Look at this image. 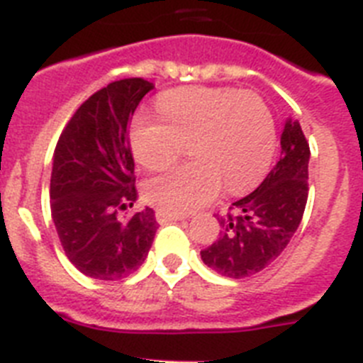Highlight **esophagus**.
<instances>
[{
    "mask_svg": "<svg viewBox=\"0 0 363 363\" xmlns=\"http://www.w3.org/2000/svg\"><path fill=\"white\" fill-rule=\"evenodd\" d=\"M156 220H158L160 223H169V221L185 220V216H182V214L167 213V211H163V209H156Z\"/></svg>",
    "mask_w": 363,
    "mask_h": 363,
    "instance_id": "esophagus-1",
    "label": "esophagus"
}]
</instances>
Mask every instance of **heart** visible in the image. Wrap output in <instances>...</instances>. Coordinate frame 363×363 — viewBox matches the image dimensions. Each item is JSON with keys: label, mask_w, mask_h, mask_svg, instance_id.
<instances>
[{"label": "heart", "mask_w": 363, "mask_h": 363, "mask_svg": "<svg viewBox=\"0 0 363 363\" xmlns=\"http://www.w3.org/2000/svg\"><path fill=\"white\" fill-rule=\"evenodd\" d=\"M162 120L142 114L130 129L136 160L160 171L178 158L185 143L194 162L154 176L145 198L172 214L198 209L213 200L221 184L230 194L255 187L267 172L277 149L274 120L259 96L236 89L191 86L158 99Z\"/></svg>", "instance_id": "b5f03b06"}]
</instances>
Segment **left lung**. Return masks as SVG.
<instances>
[{
  "mask_svg": "<svg viewBox=\"0 0 363 363\" xmlns=\"http://www.w3.org/2000/svg\"><path fill=\"white\" fill-rule=\"evenodd\" d=\"M280 162L256 191L216 214L221 230L201 251L207 267L227 278L252 277L278 258L300 225L309 194V143L294 118L285 121Z\"/></svg>",
  "mask_w": 363,
  "mask_h": 363,
  "instance_id": "1",
  "label": "left lung"
}]
</instances>
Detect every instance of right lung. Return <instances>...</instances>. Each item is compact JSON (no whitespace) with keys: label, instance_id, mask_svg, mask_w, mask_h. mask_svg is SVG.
Returning a JSON list of instances; mask_svg holds the SVG:
<instances>
[{"label":"right lung","instance_id":"obj_1","mask_svg":"<svg viewBox=\"0 0 363 363\" xmlns=\"http://www.w3.org/2000/svg\"><path fill=\"white\" fill-rule=\"evenodd\" d=\"M154 85L112 82L85 99L57 140L50 211L67 258L85 277L121 280L145 262L158 221L154 211L121 214L136 201L129 125Z\"/></svg>","mask_w":363,"mask_h":363}]
</instances>
